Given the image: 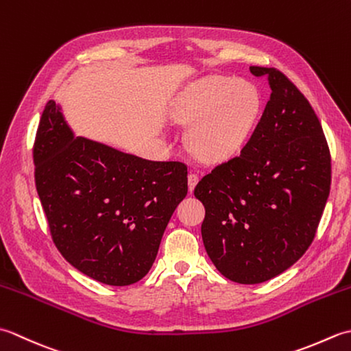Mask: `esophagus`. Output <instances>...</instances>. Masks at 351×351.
<instances>
[{
	"label": "esophagus",
	"mask_w": 351,
	"mask_h": 351,
	"mask_svg": "<svg viewBox=\"0 0 351 351\" xmlns=\"http://www.w3.org/2000/svg\"><path fill=\"white\" fill-rule=\"evenodd\" d=\"M197 181H199V176H197L196 173H190V175H189V190H190V191L195 190Z\"/></svg>",
	"instance_id": "34e87169"
}]
</instances>
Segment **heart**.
<instances>
[{
	"label": "heart",
	"instance_id": "heart-1",
	"mask_svg": "<svg viewBox=\"0 0 351 351\" xmlns=\"http://www.w3.org/2000/svg\"><path fill=\"white\" fill-rule=\"evenodd\" d=\"M261 95L245 80L210 77L187 88L173 116L190 131L191 152L206 162H223L241 152L255 130Z\"/></svg>",
	"mask_w": 351,
	"mask_h": 351
}]
</instances>
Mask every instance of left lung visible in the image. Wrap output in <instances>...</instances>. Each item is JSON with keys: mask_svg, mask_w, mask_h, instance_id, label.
Instances as JSON below:
<instances>
[{"mask_svg": "<svg viewBox=\"0 0 351 351\" xmlns=\"http://www.w3.org/2000/svg\"><path fill=\"white\" fill-rule=\"evenodd\" d=\"M271 88L241 154L199 181L202 240L215 268L237 283L265 282L314 240L329 197L330 152L309 101L274 68L250 66Z\"/></svg>", "mask_w": 351, "mask_h": 351, "instance_id": "obj_1", "label": "left lung"}]
</instances>
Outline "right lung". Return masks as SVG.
I'll use <instances>...</instances> for the list:
<instances>
[{
  "label": "right lung",
  "instance_id": "obj_1",
  "mask_svg": "<svg viewBox=\"0 0 351 351\" xmlns=\"http://www.w3.org/2000/svg\"><path fill=\"white\" fill-rule=\"evenodd\" d=\"M33 158L37 195L63 258L106 285L145 278L187 196V166L75 137L54 101L45 106Z\"/></svg>",
  "mask_w": 351,
  "mask_h": 351
}]
</instances>
